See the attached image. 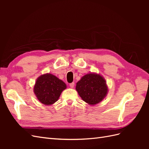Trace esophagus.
Returning a JSON list of instances; mask_svg holds the SVG:
<instances>
[{
	"label": "esophagus",
	"mask_w": 149,
	"mask_h": 149,
	"mask_svg": "<svg viewBox=\"0 0 149 149\" xmlns=\"http://www.w3.org/2000/svg\"><path fill=\"white\" fill-rule=\"evenodd\" d=\"M70 86L71 88H73L74 86V83L73 82V83H70Z\"/></svg>",
	"instance_id": "34e87169"
}]
</instances>
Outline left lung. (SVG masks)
I'll return each instance as SVG.
<instances>
[{
  "label": "left lung",
  "mask_w": 149,
  "mask_h": 149,
  "mask_svg": "<svg viewBox=\"0 0 149 149\" xmlns=\"http://www.w3.org/2000/svg\"><path fill=\"white\" fill-rule=\"evenodd\" d=\"M76 89L82 100L91 105L100 102L107 93L105 80L100 74L92 73L84 75L76 83Z\"/></svg>",
  "instance_id": "obj_1"
}]
</instances>
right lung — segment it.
Listing matches in <instances>:
<instances>
[{
	"label": "right lung",
	"instance_id": "add662e5",
	"mask_svg": "<svg viewBox=\"0 0 149 149\" xmlns=\"http://www.w3.org/2000/svg\"><path fill=\"white\" fill-rule=\"evenodd\" d=\"M66 88L65 83L55 76L46 74L37 79L34 92L39 101L45 105H51L58 100Z\"/></svg>",
	"mask_w": 149,
	"mask_h": 149
}]
</instances>
